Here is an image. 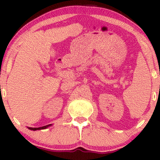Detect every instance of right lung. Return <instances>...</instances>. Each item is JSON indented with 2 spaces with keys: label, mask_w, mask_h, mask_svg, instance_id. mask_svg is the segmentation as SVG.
<instances>
[{
  "label": "right lung",
  "mask_w": 160,
  "mask_h": 160,
  "mask_svg": "<svg viewBox=\"0 0 160 160\" xmlns=\"http://www.w3.org/2000/svg\"><path fill=\"white\" fill-rule=\"evenodd\" d=\"M52 126L51 124L49 125H47V126H42V127H39V128H32V127H28V128H29V129L31 130H33V131H36V130H40V129H44V128H47V127H49V126Z\"/></svg>",
  "instance_id": "right-lung-1"
}]
</instances>
